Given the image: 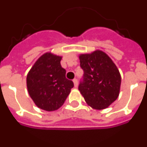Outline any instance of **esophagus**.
<instances>
[{
	"instance_id": "34e87169",
	"label": "esophagus",
	"mask_w": 147,
	"mask_h": 147,
	"mask_svg": "<svg viewBox=\"0 0 147 147\" xmlns=\"http://www.w3.org/2000/svg\"><path fill=\"white\" fill-rule=\"evenodd\" d=\"M73 83H74V86H75L76 88H77V86H78V81H77L76 79H74Z\"/></svg>"
}]
</instances>
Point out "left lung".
<instances>
[{
	"mask_svg": "<svg viewBox=\"0 0 147 147\" xmlns=\"http://www.w3.org/2000/svg\"><path fill=\"white\" fill-rule=\"evenodd\" d=\"M84 80L79 91L93 109L108 107L119 97L121 86L119 71L110 56L101 50L79 56Z\"/></svg>",
	"mask_w": 147,
	"mask_h": 147,
	"instance_id": "1",
	"label": "left lung"
}]
</instances>
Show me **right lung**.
<instances>
[{"mask_svg": "<svg viewBox=\"0 0 147 147\" xmlns=\"http://www.w3.org/2000/svg\"><path fill=\"white\" fill-rule=\"evenodd\" d=\"M62 56L45 52L28 71L26 79L28 92L37 107L53 111L63 105L74 87L66 79V70L61 67Z\"/></svg>", "mask_w": 147, "mask_h": 147, "instance_id": "right-lung-1", "label": "right lung"}]
</instances>
